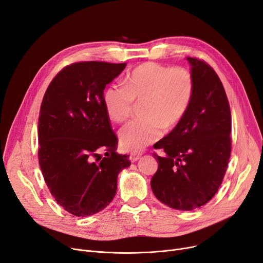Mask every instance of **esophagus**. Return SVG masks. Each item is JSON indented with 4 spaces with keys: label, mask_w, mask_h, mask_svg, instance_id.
Here are the masks:
<instances>
[{
    "label": "esophagus",
    "mask_w": 263,
    "mask_h": 263,
    "mask_svg": "<svg viewBox=\"0 0 263 263\" xmlns=\"http://www.w3.org/2000/svg\"><path fill=\"white\" fill-rule=\"evenodd\" d=\"M141 155H142L141 152H133V153L130 154V156H129V160H130L132 162H136V161H138V160L140 159Z\"/></svg>",
    "instance_id": "1"
}]
</instances>
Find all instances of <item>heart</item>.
Here are the masks:
<instances>
[{"label": "heart", "instance_id": "1", "mask_svg": "<svg viewBox=\"0 0 263 263\" xmlns=\"http://www.w3.org/2000/svg\"><path fill=\"white\" fill-rule=\"evenodd\" d=\"M195 92L192 72L183 67L144 62L123 80V87L111 85L103 92V104L114 122L127 120L134 101L141 102L144 118L126 124L119 133L126 151H138L159 140L165 129L179 124L191 106Z\"/></svg>", "mask_w": 263, "mask_h": 263}]
</instances>
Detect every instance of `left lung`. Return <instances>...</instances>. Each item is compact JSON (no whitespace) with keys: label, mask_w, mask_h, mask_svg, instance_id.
I'll list each match as a JSON object with an SVG mask.
<instances>
[{"label":"left lung","mask_w":263,"mask_h":263,"mask_svg":"<svg viewBox=\"0 0 263 263\" xmlns=\"http://www.w3.org/2000/svg\"><path fill=\"white\" fill-rule=\"evenodd\" d=\"M195 92L183 120L153 148L159 168L151 180L155 197L178 211L205 205L221 185L231 155V110L226 90L206 61L187 57Z\"/></svg>","instance_id":"obj_1"}]
</instances>
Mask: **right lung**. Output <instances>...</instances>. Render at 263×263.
Returning <instances> with one entry per match:
<instances>
[{
	"instance_id": "right-lung-1",
	"label": "right lung",
	"mask_w": 263,
	"mask_h": 263,
	"mask_svg": "<svg viewBox=\"0 0 263 263\" xmlns=\"http://www.w3.org/2000/svg\"><path fill=\"white\" fill-rule=\"evenodd\" d=\"M125 67L74 62L58 72L42 100L39 164L51 195L73 216L106 208L117 194L119 173L130 165L129 155L117 153L119 140L103 104L104 87Z\"/></svg>"
}]
</instances>
